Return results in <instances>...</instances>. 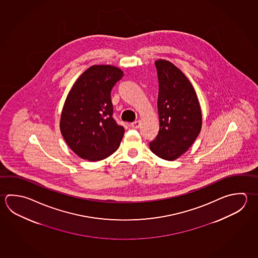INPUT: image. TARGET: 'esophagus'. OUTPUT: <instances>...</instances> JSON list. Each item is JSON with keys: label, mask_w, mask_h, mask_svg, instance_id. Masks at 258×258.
<instances>
[{"label": "esophagus", "mask_w": 258, "mask_h": 258, "mask_svg": "<svg viewBox=\"0 0 258 258\" xmlns=\"http://www.w3.org/2000/svg\"><path fill=\"white\" fill-rule=\"evenodd\" d=\"M141 125L140 121H135V122H133L131 123V126L133 128H135V129H137V128H139Z\"/></svg>", "instance_id": "34e87169"}]
</instances>
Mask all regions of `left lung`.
Wrapping results in <instances>:
<instances>
[{
	"label": "left lung",
	"instance_id": "obj_1",
	"mask_svg": "<svg viewBox=\"0 0 258 258\" xmlns=\"http://www.w3.org/2000/svg\"><path fill=\"white\" fill-rule=\"evenodd\" d=\"M157 71L160 129L150 149L160 158L173 161L192 146L200 134L202 113L191 83L170 61H155Z\"/></svg>",
	"mask_w": 258,
	"mask_h": 258
}]
</instances>
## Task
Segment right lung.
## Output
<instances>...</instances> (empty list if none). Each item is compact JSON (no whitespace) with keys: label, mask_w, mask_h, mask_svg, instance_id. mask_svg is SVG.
Here are the masks:
<instances>
[{"label":"right lung","mask_w":258,"mask_h":258,"mask_svg":"<svg viewBox=\"0 0 258 258\" xmlns=\"http://www.w3.org/2000/svg\"><path fill=\"white\" fill-rule=\"evenodd\" d=\"M122 72L94 66L75 82L66 98L60 128L67 145L83 159L99 161L117 150L124 128L113 118L111 91Z\"/></svg>","instance_id":"1"}]
</instances>
